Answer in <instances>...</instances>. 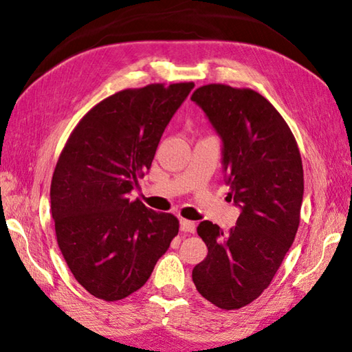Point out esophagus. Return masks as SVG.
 <instances>
[{
  "label": "esophagus",
  "mask_w": 352,
  "mask_h": 352,
  "mask_svg": "<svg viewBox=\"0 0 352 352\" xmlns=\"http://www.w3.org/2000/svg\"><path fill=\"white\" fill-rule=\"evenodd\" d=\"M196 226L193 221H188V219H181V230L184 233H195Z\"/></svg>",
  "instance_id": "34e87169"
}]
</instances>
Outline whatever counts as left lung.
<instances>
[{"label": "left lung", "mask_w": 352, "mask_h": 352, "mask_svg": "<svg viewBox=\"0 0 352 352\" xmlns=\"http://www.w3.org/2000/svg\"><path fill=\"white\" fill-rule=\"evenodd\" d=\"M192 100L223 140L226 184L241 208L227 233L210 221L198 226L208 254L195 266L193 283L214 306L239 309L269 287L297 235L303 165L291 128L256 91L212 83Z\"/></svg>", "instance_id": "left-lung-1"}]
</instances>
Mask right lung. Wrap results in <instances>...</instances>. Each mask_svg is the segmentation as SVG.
<instances>
[{
	"label": "right lung",
	"instance_id": "obj_1",
	"mask_svg": "<svg viewBox=\"0 0 352 352\" xmlns=\"http://www.w3.org/2000/svg\"><path fill=\"white\" fill-rule=\"evenodd\" d=\"M195 83L116 92L74 128L55 165L51 212L67 267L96 298H126L150 278L179 232L171 213L129 199Z\"/></svg>",
	"mask_w": 352,
	"mask_h": 352
}]
</instances>
